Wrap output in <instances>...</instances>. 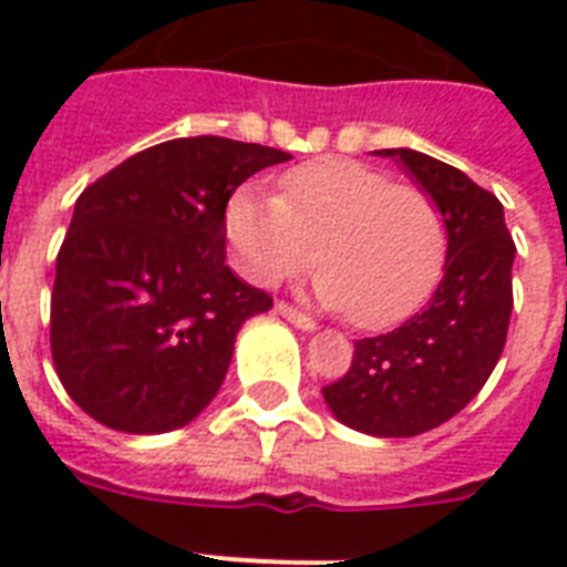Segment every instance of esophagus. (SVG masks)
Returning a JSON list of instances; mask_svg holds the SVG:
<instances>
[{"label": "esophagus", "instance_id": "esophagus-1", "mask_svg": "<svg viewBox=\"0 0 567 567\" xmlns=\"http://www.w3.org/2000/svg\"><path fill=\"white\" fill-rule=\"evenodd\" d=\"M276 311L282 315L285 320H291L293 327L297 329H306V332H311V329H318V323L309 318V315H302L300 309H293V306H288V302H276Z\"/></svg>", "mask_w": 567, "mask_h": 567}]
</instances>
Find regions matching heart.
Segmentation results:
<instances>
[{"mask_svg":"<svg viewBox=\"0 0 567 567\" xmlns=\"http://www.w3.org/2000/svg\"><path fill=\"white\" fill-rule=\"evenodd\" d=\"M226 231L258 285L318 261V300L359 329L412 315L447 256V223L430 194L347 158L293 167L279 179V196L238 190L226 205Z\"/></svg>","mask_w":567,"mask_h":567,"instance_id":"obj_1","label":"heart"}]
</instances>
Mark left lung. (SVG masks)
Masks as SVG:
<instances>
[{"mask_svg": "<svg viewBox=\"0 0 567 567\" xmlns=\"http://www.w3.org/2000/svg\"><path fill=\"white\" fill-rule=\"evenodd\" d=\"M379 155L400 158L444 214V279L403 327L359 338L350 371L323 396L353 430L409 439L462 412L492 377L509 332L515 240L501 199L462 171L414 150Z\"/></svg>", "mask_w": 567, "mask_h": 567, "instance_id": "8db88e82", "label": "left lung"}]
</instances>
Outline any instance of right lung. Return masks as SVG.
<instances>
[{
    "mask_svg": "<svg viewBox=\"0 0 567 567\" xmlns=\"http://www.w3.org/2000/svg\"><path fill=\"white\" fill-rule=\"evenodd\" d=\"M291 155L176 137L87 185L58 249L49 347L66 394L111 430L190 423L220 391L240 323L274 297L226 265V205Z\"/></svg>",
    "mask_w": 567,
    "mask_h": 567,
    "instance_id": "1",
    "label": "right lung"
}]
</instances>
